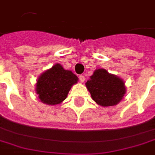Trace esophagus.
Wrapping results in <instances>:
<instances>
[{
	"instance_id": "34e87169",
	"label": "esophagus",
	"mask_w": 155,
	"mask_h": 155,
	"mask_svg": "<svg viewBox=\"0 0 155 155\" xmlns=\"http://www.w3.org/2000/svg\"><path fill=\"white\" fill-rule=\"evenodd\" d=\"M79 79H80V82H84L85 76L84 75H80V76H79Z\"/></svg>"
}]
</instances>
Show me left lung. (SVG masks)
<instances>
[{"instance_id": "left-lung-1", "label": "left lung", "mask_w": 155, "mask_h": 155, "mask_svg": "<svg viewBox=\"0 0 155 155\" xmlns=\"http://www.w3.org/2000/svg\"><path fill=\"white\" fill-rule=\"evenodd\" d=\"M86 86L93 101L104 107L118 104L126 93L123 79L108 73L104 68L95 70Z\"/></svg>"}]
</instances>
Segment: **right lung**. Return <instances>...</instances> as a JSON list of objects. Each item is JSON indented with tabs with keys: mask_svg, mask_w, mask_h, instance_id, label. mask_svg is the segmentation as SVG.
Segmentation results:
<instances>
[{
	"mask_svg": "<svg viewBox=\"0 0 155 155\" xmlns=\"http://www.w3.org/2000/svg\"><path fill=\"white\" fill-rule=\"evenodd\" d=\"M78 81V78L72 71L65 70L62 65L56 64L38 78L36 92L42 103L55 105L67 98L72 86Z\"/></svg>",
	"mask_w": 155,
	"mask_h": 155,
	"instance_id": "add662e5",
	"label": "right lung"
}]
</instances>
